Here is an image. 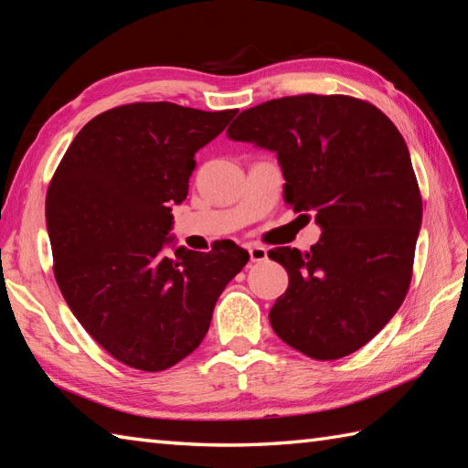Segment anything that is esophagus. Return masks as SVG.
Returning <instances> with one entry per match:
<instances>
[{"label":"esophagus","instance_id":"esophagus-1","mask_svg":"<svg viewBox=\"0 0 468 468\" xmlns=\"http://www.w3.org/2000/svg\"><path fill=\"white\" fill-rule=\"evenodd\" d=\"M250 260L253 263H261L267 260V250L261 245H250Z\"/></svg>","mask_w":468,"mask_h":468}]
</instances>
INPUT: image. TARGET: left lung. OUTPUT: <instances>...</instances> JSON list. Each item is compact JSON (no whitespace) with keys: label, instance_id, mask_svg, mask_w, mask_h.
I'll list each match as a JSON object with an SVG mask.
<instances>
[{"label":"left lung","instance_id":"1","mask_svg":"<svg viewBox=\"0 0 468 468\" xmlns=\"http://www.w3.org/2000/svg\"><path fill=\"white\" fill-rule=\"evenodd\" d=\"M233 141L277 153L285 205L315 213L310 251L275 247L290 285L270 312L273 332L314 360L360 350L409 293L422 197L409 148L380 108L346 94H297L247 108Z\"/></svg>","mask_w":468,"mask_h":468}]
</instances>
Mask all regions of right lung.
<instances>
[{
    "label": "right lung",
    "instance_id": "right-lung-1",
    "mask_svg": "<svg viewBox=\"0 0 468 468\" xmlns=\"http://www.w3.org/2000/svg\"><path fill=\"white\" fill-rule=\"evenodd\" d=\"M237 111L133 102L94 116L59 161L46 195L54 275L69 310L114 360L161 372L195 352L225 285L250 253H163L195 153Z\"/></svg>",
    "mask_w": 468,
    "mask_h": 468
}]
</instances>
